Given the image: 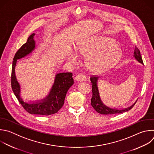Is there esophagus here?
Here are the masks:
<instances>
[{"label": "esophagus", "mask_w": 154, "mask_h": 154, "mask_svg": "<svg viewBox=\"0 0 154 154\" xmlns=\"http://www.w3.org/2000/svg\"><path fill=\"white\" fill-rule=\"evenodd\" d=\"M85 78L86 77L85 75L83 74H79L75 77V80L77 82H83L85 80Z\"/></svg>", "instance_id": "1"}]
</instances>
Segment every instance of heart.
Here are the masks:
<instances>
[{
	"instance_id": "obj_1",
	"label": "heart",
	"mask_w": 154,
	"mask_h": 154,
	"mask_svg": "<svg viewBox=\"0 0 154 154\" xmlns=\"http://www.w3.org/2000/svg\"><path fill=\"white\" fill-rule=\"evenodd\" d=\"M112 43L108 40L101 39L95 45H86L79 49V54L81 56L89 57L88 60V66L92 72L95 73L101 72L114 65L120 60L122 56V51L117 46H111L99 52L103 49L112 45ZM67 60L73 64L77 62L76 57L72 54L68 56Z\"/></svg>"
}]
</instances>
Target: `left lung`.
Listing matches in <instances>:
<instances>
[{"mask_svg": "<svg viewBox=\"0 0 154 154\" xmlns=\"http://www.w3.org/2000/svg\"><path fill=\"white\" fill-rule=\"evenodd\" d=\"M134 56L137 61H138L140 63L143 64V62L141 56L140 54V51L139 49L136 46H135ZM90 80L92 83V97L91 100V106L98 113L101 114H104V115L121 114L122 112L128 111L131 108H132L133 106H134L135 104L134 105L131 106V107L125 109H117L111 108L108 106H106V105H105L103 103V102L101 101L100 97L99 92H98V89L97 85L98 77H94V75H92L90 78Z\"/></svg>", "mask_w": 154, "mask_h": 154, "instance_id": "obj_1", "label": "left lung"}]
</instances>
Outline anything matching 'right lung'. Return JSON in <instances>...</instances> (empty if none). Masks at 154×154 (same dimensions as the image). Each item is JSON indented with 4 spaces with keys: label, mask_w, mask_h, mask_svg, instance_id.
<instances>
[{
    "label": "right lung",
    "mask_w": 154,
    "mask_h": 154,
    "mask_svg": "<svg viewBox=\"0 0 154 154\" xmlns=\"http://www.w3.org/2000/svg\"><path fill=\"white\" fill-rule=\"evenodd\" d=\"M35 34H32L17 51L13 59L11 82L14 94L24 109L31 114L49 116L57 113L63 106L66 94L74 84L72 73L62 72L56 76L54 83L49 94L44 99L35 102L24 101L20 95V85L15 75V66L17 60L28 55L35 48V42L33 39Z\"/></svg>",
    "instance_id": "1"
}]
</instances>
